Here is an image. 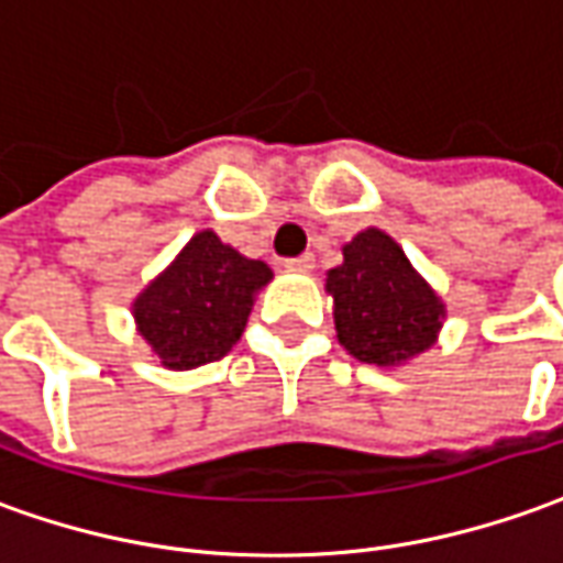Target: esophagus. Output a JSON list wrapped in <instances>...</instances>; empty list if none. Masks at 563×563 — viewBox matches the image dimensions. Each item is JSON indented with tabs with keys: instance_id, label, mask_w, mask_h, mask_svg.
Instances as JSON below:
<instances>
[{
	"instance_id": "34e87169",
	"label": "esophagus",
	"mask_w": 563,
	"mask_h": 563,
	"mask_svg": "<svg viewBox=\"0 0 563 563\" xmlns=\"http://www.w3.org/2000/svg\"><path fill=\"white\" fill-rule=\"evenodd\" d=\"M285 266H288V269H294V273H309V269H314V254H300V257H290V261H285Z\"/></svg>"
}]
</instances>
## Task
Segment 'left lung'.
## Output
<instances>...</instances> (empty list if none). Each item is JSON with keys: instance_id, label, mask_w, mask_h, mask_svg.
Here are the masks:
<instances>
[{"instance_id": "1", "label": "left lung", "mask_w": 563, "mask_h": 563, "mask_svg": "<svg viewBox=\"0 0 563 563\" xmlns=\"http://www.w3.org/2000/svg\"><path fill=\"white\" fill-rule=\"evenodd\" d=\"M345 261L327 273L339 342L364 364L394 366L433 345L442 302L382 230H364L342 249Z\"/></svg>"}]
</instances>
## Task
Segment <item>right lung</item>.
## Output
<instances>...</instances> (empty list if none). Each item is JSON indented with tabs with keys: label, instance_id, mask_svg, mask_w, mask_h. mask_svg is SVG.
Instances as JSON below:
<instances>
[{
	"label": "right lung",
	"instance_id": "obj_1",
	"mask_svg": "<svg viewBox=\"0 0 563 563\" xmlns=\"http://www.w3.org/2000/svg\"><path fill=\"white\" fill-rule=\"evenodd\" d=\"M269 278L266 263L242 257L202 230L135 300L139 333L169 369L221 361L245 330L254 290Z\"/></svg>",
	"mask_w": 563,
	"mask_h": 563
}]
</instances>
